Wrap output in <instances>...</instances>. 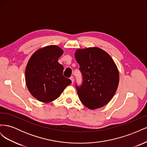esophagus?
Returning a JSON list of instances; mask_svg holds the SVG:
<instances>
[{"label": "esophagus", "mask_w": 147, "mask_h": 147, "mask_svg": "<svg viewBox=\"0 0 147 147\" xmlns=\"http://www.w3.org/2000/svg\"><path fill=\"white\" fill-rule=\"evenodd\" d=\"M70 79L71 80V81H72V84H73L74 82V77H71L70 78Z\"/></svg>", "instance_id": "1"}]
</instances>
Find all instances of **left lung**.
Instances as JSON below:
<instances>
[{
    "mask_svg": "<svg viewBox=\"0 0 147 147\" xmlns=\"http://www.w3.org/2000/svg\"><path fill=\"white\" fill-rule=\"evenodd\" d=\"M75 56L83 77L81 86L75 84L80 100L91 110L107 104L117 91L119 79L112 57L97 47L78 49Z\"/></svg>",
    "mask_w": 147,
    "mask_h": 147,
    "instance_id": "obj_1",
    "label": "left lung"
}]
</instances>
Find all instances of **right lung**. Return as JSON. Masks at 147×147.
<instances>
[{
    "label": "right lung",
    "mask_w": 147,
    "mask_h": 147,
    "mask_svg": "<svg viewBox=\"0 0 147 147\" xmlns=\"http://www.w3.org/2000/svg\"><path fill=\"white\" fill-rule=\"evenodd\" d=\"M63 50L49 45L35 51L26 65V83L30 94L42 102H52L59 97L72 82L63 75L64 67L58 63Z\"/></svg>",
    "instance_id": "add662e5"
}]
</instances>
